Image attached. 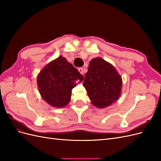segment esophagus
Masks as SVG:
<instances>
[{
    "label": "esophagus",
    "instance_id": "1",
    "mask_svg": "<svg viewBox=\"0 0 161 161\" xmlns=\"http://www.w3.org/2000/svg\"><path fill=\"white\" fill-rule=\"evenodd\" d=\"M79 71L80 72V74L82 75H83L85 74V71H84V69H83V68H82V67L79 68Z\"/></svg>",
    "mask_w": 161,
    "mask_h": 161
}]
</instances>
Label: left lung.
Returning a JSON list of instances; mask_svg holds the SVG:
<instances>
[{"instance_id": "left-lung-1", "label": "left lung", "mask_w": 161, "mask_h": 161, "mask_svg": "<svg viewBox=\"0 0 161 161\" xmlns=\"http://www.w3.org/2000/svg\"><path fill=\"white\" fill-rule=\"evenodd\" d=\"M121 85V77L111 64L101 58L91 60L83 86L92 105L99 108L111 105L119 99Z\"/></svg>"}]
</instances>
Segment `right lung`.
Instances as JSON below:
<instances>
[{
	"instance_id": "obj_1",
	"label": "right lung",
	"mask_w": 161,
	"mask_h": 161,
	"mask_svg": "<svg viewBox=\"0 0 161 161\" xmlns=\"http://www.w3.org/2000/svg\"><path fill=\"white\" fill-rule=\"evenodd\" d=\"M83 79L75 67L60 56L42 70L37 80L42 98L53 107L62 108L70 102L75 80Z\"/></svg>"
}]
</instances>
